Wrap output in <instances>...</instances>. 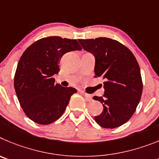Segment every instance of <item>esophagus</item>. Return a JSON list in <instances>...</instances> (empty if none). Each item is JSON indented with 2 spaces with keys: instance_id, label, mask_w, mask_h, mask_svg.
Returning <instances> with one entry per match:
<instances>
[{
  "instance_id": "1",
  "label": "esophagus",
  "mask_w": 159,
  "mask_h": 159,
  "mask_svg": "<svg viewBox=\"0 0 159 159\" xmlns=\"http://www.w3.org/2000/svg\"><path fill=\"white\" fill-rule=\"evenodd\" d=\"M81 93L83 94V96L85 97V99L87 100L88 101H92V96L90 95V94H88L86 93L83 92V91H81Z\"/></svg>"
}]
</instances>
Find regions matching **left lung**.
Wrapping results in <instances>:
<instances>
[{
	"instance_id": "1",
	"label": "left lung",
	"mask_w": 159,
	"mask_h": 159,
	"mask_svg": "<svg viewBox=\"0 0 159 159\" xmlns=\"http://www.w3.org/2000/svg\"><path fill=\"white\" fill-rule=\"evenodd\" d=\"M85 51L95 56L94 78L104 80V94L94 100L104 111L95 121L104 128H115L130 120L136 110L143 93L139 66L135 55L119 41L106 37L78 39Z\"/></svg>"
}]
</instances>
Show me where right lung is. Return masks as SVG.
<instances>
[{"mask_svg": "<svg viewBox=\"0 0 159 159\" xmlns=\"http://www.w3.org/2000/svg\"><path fill=\"white\" fill-rule=\"evenodd\" d=\"M77 50L81 47L76 39L49 36L35 41L23 53L14 76V88L30 120L46 125L63 114L77 89L55 84L53 76L59 71L61 57Z\"/></svg>", "mask_w": 159, "mask_h": 159, "instance_id": "right-lung-1", "label": "right lung"}]
</instances>
